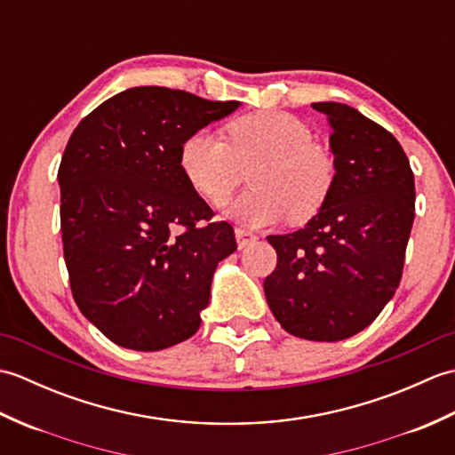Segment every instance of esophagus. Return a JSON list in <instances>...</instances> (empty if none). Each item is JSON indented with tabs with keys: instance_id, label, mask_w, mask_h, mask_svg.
<instances>
[{
	"instance_id": "obj_1",
	"label": "esophagus",
	"mask_w": 455,
	"mask_h": 455,
	"mask_svg": "<svg viewBox=\"0 0 455 455\" xmlns=\"http://www.w3.org/2000/svg\"><path fill=\"white\" fill-rule=\"evenodd\" d=\"M235 235H236V243H238L240 250L250 246V244L256 243V240H258L256 235H252V233H250V230H244V228H236Z\"/></svg>"
}]
</instances>
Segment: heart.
Instances as JSON below:
<instances>
[{"label": "heart", "mask_w": 455, "mask_h": 455, "mask_svg": "<svg viewBox=\"0 0 455 455\" xmlns=\"http://www.w3.org/2000/svg\"><path fill=\"white\" fill-rule=\"evenodd\" d=\"M180 166L189 186L211 205H222L252 169L254 189L228 212L246 227L313 219L334 188L331 152L313 142V132L295 115L256 111L227 124V140L196 131L183 140Z\"/></svg>", "instance_id": "b5f03b06"}]
</instances>
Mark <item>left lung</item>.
<instances>
[{
  "label": "left lung",
  "mask_w": 455,
  "mask_h": 455,
  "mask_svg": "<svg viewBox=\"0 0 455 455\" xmlns=\"http://www.w3.org/2000/svg\"><path fill=\"white\" fill-rule=\"evenodd\" d=\"M332 127L336 178L324 207L272 235L264 291L289 334L338 342L370 326L399 287L414 220V173L399 140L344 103H313Z\"/></svg>",
  "instance_id": "8db88e82"
}]
</instances>
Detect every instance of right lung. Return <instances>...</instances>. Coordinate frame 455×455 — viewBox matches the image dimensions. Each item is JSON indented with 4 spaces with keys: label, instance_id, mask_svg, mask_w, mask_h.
Wrapping results in <instances>:
<instances>
[{
    "label": "right lung",
    "instance_id": "right-lung-1",
    "mask_svg": "<svg viewBox=\"0 0 455 455\" xmlns=\"http://www.w3.org/2000/svg\"><path fill=\"white\" fill-rule=\"evenodd\" d=\"M238 101L142 85L82 119L58 168L60 230L74 301L111 342L156 352L199 331L211 279L236 250L180 166L191 132Z\"/></svg>",
    "mask_w": 455,
    "mask_h": 455
}]
</instances>
